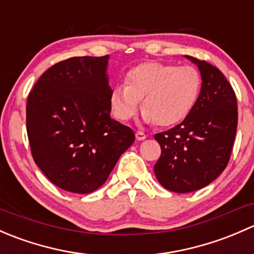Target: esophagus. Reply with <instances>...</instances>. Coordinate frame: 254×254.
I'll use <instances>...</instances> for the list:
<instances>
[{
	"instance_id": "34e87169",
	"label": "esophagus",
	"mask_w": 254,
	"mask_h": 254,
	"mask_svg": "<svg viewBox=\"0 0 254 254\" xmlns=\"http://www.w3.org/2000/svg\"><path fill=\"white\" fill-rule=\"evenodd\" d=\"M135 136H136L137 141H142V140H145L146 137H147V135L143 134L142 131H136L135 132Z\"/></svg>"
}]
</instances>
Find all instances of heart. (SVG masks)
I'll return each instance as SVG.
<instances>
[{
	"instance_id": "1",
	"label": "heart",
	"mask_w": 254,
	"mask_h": 254,
	"mask_svg": "<svg viewBox=\"0 0 254 254\" xmlns=\"http://www.w3.org/2000/svg\"><path fill=\"white\" fill-rule=\"evenodd\" d=\"M201 76L195 67L165 63H145L127 73L125 84H118L111 94V106L118 119L129 120L140 101L142 120L167 127L183 122L198 102Z\"/></svg>"
}]
</instances>
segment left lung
<instances>
[{
	"label": "left lung",
	"instance_id": "8db88e82",
	"mask_svg": "<svg viewBox=\"0 0 254 254\" xmlns=\"http://www.w3.org/2000/svg\"><path fill=\"white\" fill-rule=\"evenodd\" d=\"M200 71L201 89L190 114L172 129L155 135L161 146L155 175L166 189L190 193L204 188L229 163L237 129V99L219 68L186 55Z\"/></svg>",
	"mask_w": 254,
	"mask_h": 254
}]
</instances>
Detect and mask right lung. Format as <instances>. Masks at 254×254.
<instances>
[{"label": "right lung", "instance_id": "right-lung-1", "mask_svg": "<svg viewBox=\"0 0 254 254\" xmlns=\"http://www.w3.org/2000/svg\"><path fill=\"white\" fill-rule=\"evenodd\" d=\"M109 55L81 56L48 68L27 101V132L34 162L71 193L103 186L134 131L111 118Z\"/></svg>", "mask_w": 254, "mask_h": 254}]
</instances>
